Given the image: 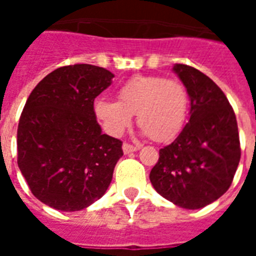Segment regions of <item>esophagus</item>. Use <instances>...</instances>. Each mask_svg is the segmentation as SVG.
<instances>
[{"label": "esophagus", "mask_w": 256, "mask_h": 256, "mask_svg": "<svg viewBox=\"0 0 256 256\" xmlns=\"http://www.w3.org/2000/svg\"><path fill=\"white\" fill-rule=\"evenodd\" d=\"M122 148H124V154H130V152H134L138 150V146H132V144H124V146H122Z\"/></svg>", "instance_id": "34e87169"}]
</instances>
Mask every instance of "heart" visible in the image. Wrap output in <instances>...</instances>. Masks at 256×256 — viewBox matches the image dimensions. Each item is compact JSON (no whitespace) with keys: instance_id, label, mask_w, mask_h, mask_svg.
I'll return each mask as SVG.
<instances>
[{"instance_id":"obj_1","label":"heart","mask_w":256,"mask_h":256,"mask_svg":"<svg viewBox=\"0 0 256 256\" xmlns=\"http://www.w3.org/2000/svg\"><path fill=\"white\" fill-rule=\"evenodd\" d=\"M118 98L94 102L96 116L112 136H120L130 126L134 114L144 134L156 142L172 140L186 120L188 92L174 78L136 76L120 86Z\"/></svg>"}]
</instances>
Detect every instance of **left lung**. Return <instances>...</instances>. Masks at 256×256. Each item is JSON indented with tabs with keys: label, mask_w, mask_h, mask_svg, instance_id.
<instances>
[{
	"label": "left lung",
	"mask_w": 256,
	"mask_h": 256,
	"mask_svg": "<svg viewBox=\"0 0 256 256\" xmlns=\"http://www.w3.org/2000/svg\"><path fill=\"white\" fill-rule=\"evenodd\" d=\"M172 70L190 96V120L174 142L160 150L150 182L174 204L196 210L220 198L232 183L240 160L238 124L211 78L182 64Z\"/></svg>",
	"instance_id": "1"
}]
</instances>
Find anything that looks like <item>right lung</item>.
<instances>
[{"label":"right lung","instance_id":"right-lung-1","mask_svg":"<svg viewBox=\"0 0 256 256\" xmlns=\"http://www.w3.org/2000/svg\"><path fill=\"white\" fill-rule=\"evenodd\" d=\"M114 74L77 64L48 74L30 92L17 130L18 168L37 199L84 210L106 192L122 142L102 134L94 100Z\"/></svg>","mask_w":256,"mask_h":256}]
</instances>
